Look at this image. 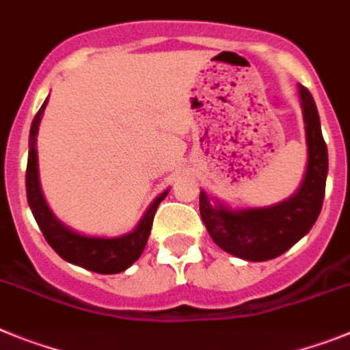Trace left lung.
Masks as SVG:
<instances>
[{"instance_id": "8db88e82", "label": "left lung", "mask_w": 350, "mask_h": 350, "mask_svg": "<svg viewBox=\"0 0 350 350\" xmlns=\"http://www.w3.org/2000/svg\"><path fill=\"white\" fill-rule=\"evenodd\" d=\"M297 91L308 158L296 192L271 206L232 208L200 190V218L209 236L221 250L239 259L252 262L275 259L310 232L321 213L327 178V148L314 98L301 84Z\"/></svg>"}]
</instances>
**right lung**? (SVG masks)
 Here are the masks:
<instances>
[{"instance_id":"obj_1","label":"right lung","mask_w":350,"mask_h":350,"mask_svg":"<svg viewBox=\"0 0 350 350\" xmlns=\"http://www.w3.org/2000/svg\"><path fill=\"white\" fill-rule=\"evenodd\" d=\"M49 96L45 98L40 111L36 112L35 120L29 130V153H28V169H26V193H28V204L31 208L33 217L40 227L44 238L53 247L62 259L66 262L81 266L90 271L102 273V275H116V273L129 269L135 260L141 257L148 238H150L151 226H153L154 213L158 204L169 193V188L163 190L157 199L148 206L142 218L135 226V229L114 238L105 236H88V234L77 232L65 226L59 218L49 208L38 178V154H36V135L40 126L42 116H44L45 105Z\"/></svg>"}]
</instances>
